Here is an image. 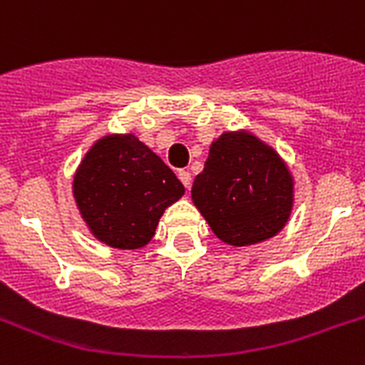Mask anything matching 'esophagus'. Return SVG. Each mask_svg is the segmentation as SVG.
I'll list each match as a JSON object with an SVG mask.
<instances>
[{
	"label": "esophagus",
	"instance_id": "esophagus-1",
	"mask_svg": "<svg viewBox=\"0 0 365 365\" xmlns=\"http://www.w3.org/2000/svg\"><path fill=\"white\" fill-rule=\"evenodd\" d=\"M178 178H180V182L185 185V189L191 187V174H189V170H180L178 172Z\"/></svg>",
	"mask_w": 365,
	"mask_h": 365
}]
</instances>
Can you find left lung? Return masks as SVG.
I'll list each match as a JSON object with an SVG mask.
<instances>
[{"mask_svg": "<svg viewBox=\"0 0 365 365\" xmlns=\"http://www.w3.org/2000/svg\"><path fill=\"white\" fill-rule=\"evenodd\" d=\"M191 199L217 239L242 248L272 239L286 227L295 180L277 149L254 132L227 130L210 143Z\"/></svg>", "mask_w": 365, "mask_h": 365, "instance_id": "8db88e82", "label": "left lung"}]
</instances>
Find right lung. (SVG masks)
I'll return each mask as SVG.
<instances>
[{
	"instance_id": "obj_1",
	"label": "right lung",
	"mask_w": 365,
	"mask_h": 365,
	"mask_svg": "<svg viewBox=\"0 0 365 365\" xmlns=\"http://www.w3.org/2000/svg\"><path fill=\"white\" fill-rule=\"evenodd\" d=\"M71 193L88 233L117 250L143 248L182 199L176 174L136 134H106L77 166Z\"/></svg>"
}]
</instances>
